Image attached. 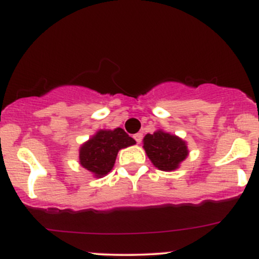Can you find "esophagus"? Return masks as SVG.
<instances>
[{"mask_svg": "<svg viewBox=\"0 0 259 259\" xmlns=\"http://www.w3.org/2000/svg\"><path fill=\"white\" fill-rule=\"evenodd\" d=\"M142 138H144V135H142L141 133H138V134H135V135H134V139L136 140V142H138V144H141Z\"/></svg>", "mask_w": 259, "mask_h": 259, "instance_id": "obj_1", "label": "esophagus"}]
</instances>
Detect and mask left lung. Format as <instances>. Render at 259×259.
<instances>
[{
  "label": "left lung",
  "instance_id": "1",
  "mask_svg": "<svg viewBox=\"0 0 259 259\" xmlns=\"http://www.w3.org/2000/svg\"><path fill=\"white\" fill-rule=\"evenodd\" d=\"M142 142L147 157L159 170L173 171L189 156L186 141L162 129L147 134Z\"/></svg>",
  "mask_w": 259,
  "mask_h": 259
}]
</instances>
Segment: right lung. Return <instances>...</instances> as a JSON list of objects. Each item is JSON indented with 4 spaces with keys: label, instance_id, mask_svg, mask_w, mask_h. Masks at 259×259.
Here are the masks:
<instances>
[{
    "label": "right lung",
    "instance_id": "add662e5",
    "mask_svg": "<svg viewBox=\"0 0 259 259\" xmlns=\"http://www.w3.org/2000/svg\"><path fill=\"white\" fill-rule=\"evenodd\" d=\"M121 127L101 129L79 148V163L95 178L105 177L114 167L117 154L121 148L135 145Z\"/></svg>",
    "mask_w": 259,
    "mask_h": 259
}]
</instances>
